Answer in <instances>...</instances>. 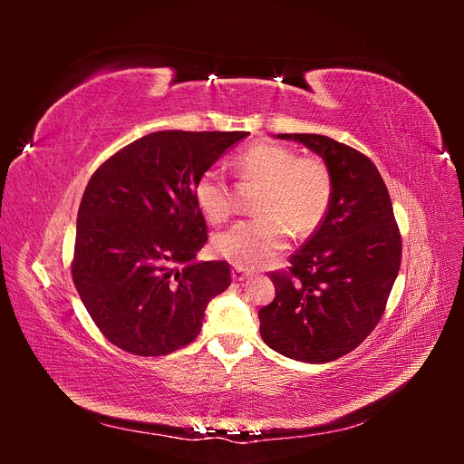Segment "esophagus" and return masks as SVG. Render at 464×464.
Here are the masks:
<instances>
[{"label":"esophagus","mask_w":464,"mask_h":464,"mask_svg":"<svg viewBox=\"0 0 464 464\" xmlns=\"http://www.w3.org/2000/svg\"><path fill=\"white\" fill-rule=\"evenodd\" d=\"M249 276V271L242 269V266H234L232 269V278L237 280V283H242V280H246Z\"/></svg>","instance_id":"1"}]
</instances>
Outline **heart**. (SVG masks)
Returning a JSON list of instances; mask_svg holds the SVG:
<instances>
[{
	"instance_id": "obj_1",
	"label": "heart",
	"mask_w": 464,
	"mask_h": 464,
	"mask_svg": "<svg viewBox=\"0 0 464 464\" xmlns=\"http://www.w3.org/2000/svg\"><path fill=\"white\" fill-rule=\"evenodd\" d=\"M244 181H259L257 218L234 224L215 236V254L228 263L251 269L273 261L288 244V232L298 237L314 234L325 220L333 199V178L327 164L315 157L275 143H256L234 159ZM193 198L210 222L232 215V195L224 176L208 168L193 186Z\"/></svg>"
}]
</instances>
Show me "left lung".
<instances>
[{
	"instance_id": "obj_1",
	"label": "left lung",
	"mask_w": 464,
	"mask_h": 464,
	"mask_svg": "<svg viewBox=\"0 0 464 464\" xmlns=\"http://www.w3.org/2000/svg\"><path fill=\"white\" fill-rule=\"evenodd\" d=\"M327 164L333 199L321 227L273 273L275 300L259 310V333L275 353L327 363L375 329L401 269V234L375 164L325 135L278 133Z\"/></svg>"
}]
</instances>
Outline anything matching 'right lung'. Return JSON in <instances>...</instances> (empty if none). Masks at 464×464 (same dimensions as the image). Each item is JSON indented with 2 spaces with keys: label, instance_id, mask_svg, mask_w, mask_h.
Listing matches in <instances>:
<instances>
[{
  "label": "right lung",
  "instance_id": "obj_1",
  "mask_svg": "<svg viewBox=\"0 0 464 464\" xmlns=\"http://www.w3.org/2000/svg\"><path fill=\"white\" fill-rule=\"evenodd\" d=\"M246 131H157L92 174L77 215L73 283L106 339L162 356L199 334L207 304L230 286L207 242L193 186Z\"/></svg>",
  "mask_w": 464,
  "mask_h": 464
}]
</instances>
